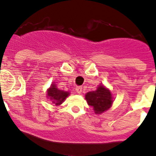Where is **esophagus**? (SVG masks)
<instances>
[{
  "label": "esophagus",
  "instance_id": "obj_1",
  "mask_svg": "<svg viewBox=\"0 0 156 156\" xmlns=\"http://www.w3.org/2000/svg\"><path fill=\"white\" fill-rule=\"evenodd\" d=\"M82 89V87H80V86H77L76 87V93H78V94H81Z\"/></svg>",
  "mask_w": 156,
  "mask_h": 156
}]
</instances>
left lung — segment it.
<instances>
[{
	"instance_id": "left-lung-1",
	"label": "left lung",
	"mask_w": 156,
	"mask_h": 156,
	"mask_svg": "<svg viewBox=\"0 0 156 156\" xmlns=\"http://www.w3.org/2000/svg\"><path fill=\"white\" fill-rule=\"evenodd\" d=\"M86 100L96 114H101L109 109L113 102L111 92L103 85L99 86L97 90L86 94Z\"/></svg>"
}]
</instances>
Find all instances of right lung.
<instances>
[{
    "label": "right lung",
    "mask_w": 156,
    "mask_h": 156,
    "mask_svg": "<svg viewBox=\"0 0 156 156\" xmlns=\"http://www.w3.org/2000/svg\"><path fill=\"white\" fill-rule=\"evenodd\" d=\"M69 94V92L58 90L55 84L51 86V87L48 90V93H47V96L55 105H59L62 104L65 101L66 98L68 97Z\"/></svg>",
    "instance_id": "1"
}]
</instances>
